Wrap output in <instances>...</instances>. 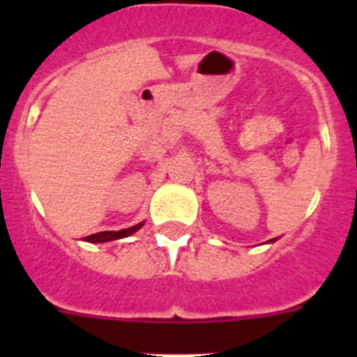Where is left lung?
<instances>
[{"label": "left lung", "mask_w": 357, "mask_h": 357, "mask_svg": "<svg viewBox=\"0 0 357 357\" xmlns=\"http://www.w3.org/2000/svg\"><path fill=\"white\" fill-rule=\"evenodd\" d=\"M273 241H277V239H270V243H273Z\"/></svg>", "instance_id": "left-lung-1"}]
</instances>
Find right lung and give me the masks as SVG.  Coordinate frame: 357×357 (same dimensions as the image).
I'll return each mask as SVG.
<instances>
[{
  "label": "right lung",
  "mask_w": 357,
  "mask_h": 357,
  "mask_svg": "<svg viewBox=\"0 0 357 357\" xmlns=\"http://www.w3.org/2000/svg\"><path fill=\"white\" fill-rule=\"evenodd\" d=\"M144 225V222L137 223L134 227H128V229H121V230H105V232H98V234H91L87 238H84V241L89 243H107V241H114V239H121V238H128L134 232L141 229Z\"/></svg>",
  "instance_id": "right-lung-1"
}]
</instances>
